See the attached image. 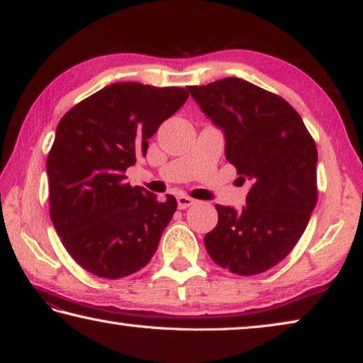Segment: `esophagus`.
I'll return each instance as SVG.
<instances>
[{
  "instance_id": "obj_1",
  "label": "esophagus",
  "mask_w": 363,
  "mask_h": 363,
  "mask_svg": "<svg viewBox=\"0 0 363 363\" xmlns=\"http://www.w3.org/2000/svg\"><path fill=\"white\" fill-rule=\"evenodd\" d=\"M194 203H195V200L190 199V196H187V195L177 196V208H179V210H186V208L192 206Z\"/></svg>"
}]
</instances>
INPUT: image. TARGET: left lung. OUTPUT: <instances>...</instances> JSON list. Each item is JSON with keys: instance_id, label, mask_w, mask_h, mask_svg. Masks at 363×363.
Returning a JSON list of instances; mask_svg holds the SVG:
<instances>
[{"instance_id": "left-lung-1", "label": "left lung", "mask_w": 363, "mask_h": 363, "mask_svg": "<svg viewBox=\"0 0 363 363\" xmlns=\"http://www.w3.org/2000/svg\"><path fill=\"white\" fill-rule=\"evenodd\" d=\"M201 112L224 133L225 158L251 182L242 210L216 205L205 235L211 259L238 275L277 266L303 235L317 201V149L285 99L240 78L190 86Z\"/></svg>"}]
</instances>
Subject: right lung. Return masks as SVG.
Instances as JSON below:
<instances>
[{
  "mask_svg": "<svg viewBox=\"0 0 363 363\" xmlns=\"http://www.w3.org/2000/svg\"><path fill=\"white\" fill-rule=\"evenodd\" d=\"M182 88L113 83L69 110L48 155L49 210L65 250L102 279L149 264L177 208L126 182L147 139L187 101Z\"/></svg>",
  "mask_w": 363,
  "mask_h": 363,
  "instance_id": "obj_1",
  "label": "right lung"
}]
</instances>
